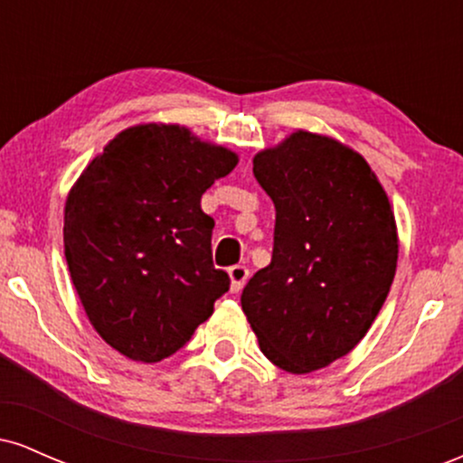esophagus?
<instances>
[{
  "instance_id": "1",
  "label": "esophagus",
  "mask_w": 463,
  "mask_h": 463,
  "mask_svg": "<svg viewBox=\"0 0 463 463\" xmlns=\"http://www.w3.org/2000/svg\"><path fill=\"white\" fill-rule=\"evenodd\" d=\"M248 268L246 265H232V268H228V276H231V291L232 294H237V291H241V287L246 285L248 280Z\"/></svg>"
}]
</instances>
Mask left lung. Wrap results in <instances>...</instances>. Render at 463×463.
Instances as JSON below:
<instances>
[{
  "label": "left lung",
  "instance_id": "obj_1",
  "mask_svg": "<svg viewBox=\"0 0 463 463\" xmlns=\"http://www.w3.org/2000/svg\"><path fill=\"white\" fill-rule=\"evenodd\" d=\"M274 202L272 263L243 287L261 353L291 374L326 368L365 337L390 294L398 235L365 158L296 130L252 161Z\"/></svg>",
  "mask_w": 463,
  "mask_h": 463
}]
</instances>
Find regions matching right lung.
I'll use <instances>...</instances> for the list:
<instances>
[{"label": "right lung", "instance_id": "obj_1", "mask_svg": "<svg viewBox=\"0 0 463 463\" xmlns=\"http://www.w3.org/2000/svg\"><path fill=\"white\" fill-rule=\"evenodd\" d=\"M237 161L184 126H132L69 191V274L95 331L128 359L176 353L231 287L213 265L215 222L200 200Z\"/></svg>", "mask_w": 463, "mask_h": 463}]
</instances>
